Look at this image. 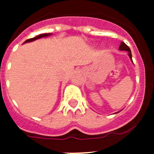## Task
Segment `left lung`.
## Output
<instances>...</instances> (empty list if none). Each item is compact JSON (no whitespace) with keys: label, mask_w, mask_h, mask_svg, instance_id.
Returning <instances> with one entry per match:
<instances>
[{"label":"left lung","mask_w":154,"mask_h":154,"mask_svg":"<svg viewBox=\"0 0 154 154\" xmlns=\"http://www.w3.org/2000/svg\"><path fill=\"white\" fill-rule=\"evenodd\" d=\"M119 50H122V51H128V54H129V56L130 58H131L132 60V54H131V51H130V48L128 47L126 44H125L124 42H121L120 46H119ZM133 61V60H132Z\"/></svg>","instance_id":"obj_1"}]
</instances>
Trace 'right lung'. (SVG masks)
Wrapping results in <instances>:
<instances>
[{"label": "right lung", "instance_id": "obj_1", "mask_svg": "<svg viewBox=\"0 0 154 154\" xmlns=\"http://www.w3.org/2000/svg\"><path fill=\"white\" fill-rule=\"evenodd\" d=\"M51 34H42V35H38V36L35 37V38H29L28 39V40H26L25 42H24V43L25 42H33V41L36 40V39H38V38H43V37H46V36H48V35H50Z\"/></svg>", "mask_w": 154, "mask_h": 154}]
</instances>
